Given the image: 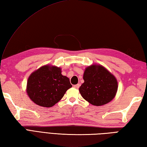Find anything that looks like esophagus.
Returning <instances> with one entry per match:
<instances>
[{"mask_svg": "<svg viewBox=\"0 0 147 147\" xmlns=\"http://www.w3.org/2000/svg\"><path fill=\"white\" fill-rule=\"evenodd\" d=\"M80 84H77V85H74L73 86V87L74 88H79V87H80Z\"/></svg>", "mask_w": 147, "mask_h": 147, "instance_id": "esophagus-1", "label": "esophagus"}]
</instances>
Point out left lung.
Here are the masks:
<instances>
[{"mask_svg": "<svg viewBox=\"0 0 147 147\" xmlns=\"http://www.w3.org/2000/svg\"><path fill=\"white\" fill-rule=\"evenodd\" d=\"M85 81L80 87L83 98L93 105L100 106L111 102L116 94L117 82L115 78L100 65L86 67Z\"/></svg>", "mask_w": 147, "mask_h": 147, "instance_id": "8db88e82", "label": "left lung"}]
</instances>
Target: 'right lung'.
<instances>
[{"label":"right lung","mask_w":147,"mask_h":147,"mask_svg":"<svg viewBox=\"0 0 147 147\" xmlns=\"http://www.w3.org/2000/svg\"><path fill=\"white\" fill-rule=\"evenodd\" d=\"M71 87L69 79L62 75L60 67L44 65L30 76L26 92L36 104L51 107L63 97Z\"/></svg>","instance_id":"add662e5"}]
</instances>
